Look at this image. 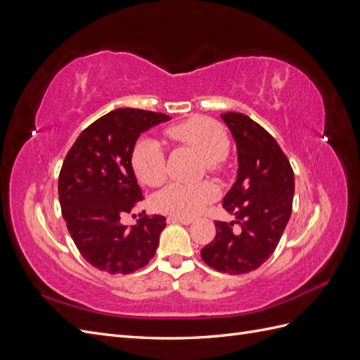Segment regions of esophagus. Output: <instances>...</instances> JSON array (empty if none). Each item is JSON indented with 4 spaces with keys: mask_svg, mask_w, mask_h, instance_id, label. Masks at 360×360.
I'll return each instance as SVG.
<instances>
[{
    "mask_svg": "<svg viewBox=\"0 0 360 360\" xmlns=\"http://www.w3.org/2000/svg\"><path fill=\"white\" fill-rule=\"evenodd\" d=\"M169 222H180L184 225H189L193 222V217H186V216H169L168 217Z\"/></svg>",
    "mask_w": 360,
    "mask_h": 360,
    "instance_id": "esophagus-1",
    "label": "esophagus"
}]
</instances>
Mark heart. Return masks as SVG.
Instances as JSON below:
<instances>
[{
	"mask_svg": "<svg viewBox=\"0 0 360 360\" xmlns=\"http://www.w3.org/2000/svg\"><path fill=\"white\" fill-rule=\"evenodd\" d=\"M167 135L174 143L197 151L205 159L210 172L222 169L224 158L230 150V136L222 124L205 117H195L167 129ZM132 168L139 181L147 186H159L167 179V155L160 141L151 136H141L130 155ZM219 189L212 181L197 184L171 183L158 192L153 198L155 209L174 216L198 214L207 204L213 202Z\"/></svg>",
	"mask_w": 360,
	"mask_h": 360,
	"instance_id": "obj_1",
	"label": "heart"
}]
</instances>
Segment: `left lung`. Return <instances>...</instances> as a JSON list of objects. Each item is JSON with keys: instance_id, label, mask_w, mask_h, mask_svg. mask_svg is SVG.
Masks as SVG:
<instances>
[{"instance_id": "1", "label": "left lung", "mask_w": 360, "mask_h": 360, "mask_svg": "<svg viewBox=\"0 0 360 360\" xmlns=\"http://www.w3.org/2000/svg\"><path fill=\"white\" fill-rule=\"evenodd\" d=\"M237 146L238 171L222 207L233 222L216 221V236L201 249L207 266L230 275L249 274L266 263L291 216L294 172L284 151L264 127L240 112L221 115Z\"/></svg>"}]
</instances>
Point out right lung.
Returning a JSON list of instances; mask_svg holds the SVG:
<instances>
[{
	"mask_svg": "<svg viewBox=\"0 0 360 360\" xmlns=\"http://www.w3.org/2000/svg\"><path fill=\"white\" fill-rule=\"evenodd\" d=\"M171 117L118 108L96 120L69 150L58 177V198L68 230L81 255L111 275H127L155 257L167 225L144 212L135 225L122 217L144 200L130 162L138 136Z\"/></svg>",
	"mask_w": 360,
	"mask_h": 360,
	"instance_id": "right-lung-1",
	"label": "right lung"
}]
</instances>
